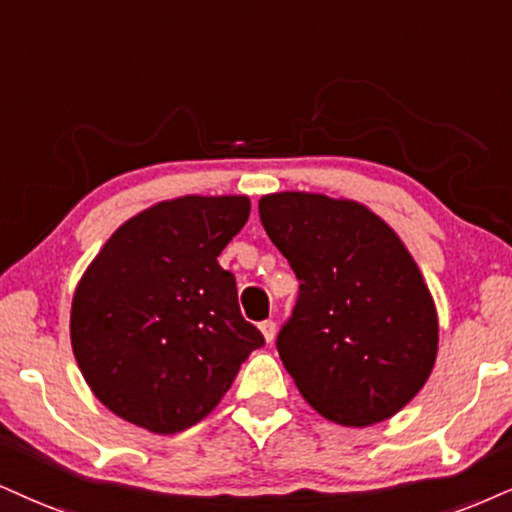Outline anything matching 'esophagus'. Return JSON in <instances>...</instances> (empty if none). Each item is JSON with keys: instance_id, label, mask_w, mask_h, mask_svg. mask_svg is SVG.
I'll return each instance as SVG.
<instances>
[{"instance_id": "esophagus-1", "label": "esophagus", "mask_w": 512, "mask_h": 512, "mask_svg": "<svg viewBox=\"0 0 512 512\" xmlns=\"http://www.w3.org/2000/svg\"><path fill=\"white\" fill-rule=\"evenodd\" d=\"M261 332H263V337H266V342H273L275 339V332H277V325L273 323V320H263L261 325Z\"/></svg>"}]
</instances>
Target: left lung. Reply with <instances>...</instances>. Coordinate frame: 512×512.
I'll use <instances>...</instances> for the list:
<instances>
[{
	"label": "left lung",
	"mask_w": 512,
	"mask_h": 512,
	"mask_svg": "<svg viewBox=\"0 0 512 512\" xmlns=\"http://www.w3.org/2000/svg\"><path fill=\"white\" fill-rule=\"evenodd\" d=\"M270 242L301 282L277 351L327 420H389L430 380L437 306L401 237L353 199L275 192L258 201Z\"/></svg>",
	"instance_id": "8db88e82"
}]
</instances>
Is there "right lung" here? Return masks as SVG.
Here are the masks:
<instances>
[{
  "label": "right lung",
  "mask_w": 512,
  "mask_h": 512,
  "mask_svg": "<svg viewBox=\"0 0 512 512\" xmlns=\"http://www.w3.org/2000/svg\"><path fill=\"white\" fill-rule=\"evenodd\" d=\"M244 194L159 201L118 227L82 273L71 346L92 394L154 434L204 420L263 334L239 313L218 256L242 230Z\"/></svg>",
  "instance_id": "1"
}]
</instances>
